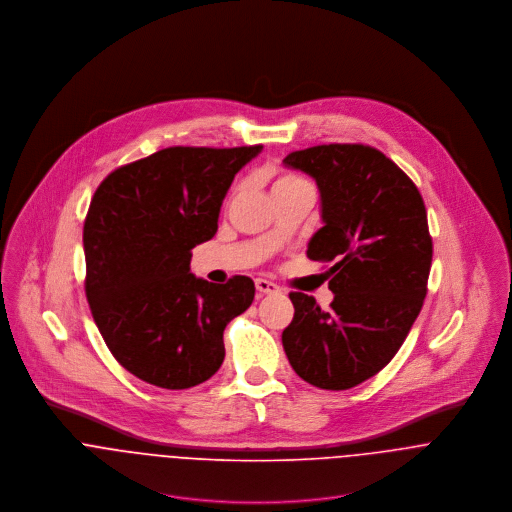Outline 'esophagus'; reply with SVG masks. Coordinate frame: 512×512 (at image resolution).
<instances>
[{"instance_id": "34e87169", "label": "esophagus", "mask_w": 512, "mask_h": 512, "mask_svg": "<svg viewBox=\"0 0 512 512\" xmlns=\"http://www.w3.org/2000/svg\"><path fill=\"white\" fill-rule=\"evenodd\" d=\"M256 290L260 293L280 292V288H278L274 282H268V280H264V278H258V280H256Z\"/></svg>"}]
</instances>
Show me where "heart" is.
Instances as JSON below:
<instances>
[{"label": "heart", "instance_id": "obj_1", "mask_svg": "<svg viewBox=\"0 0 512 512\" xmlns=\"http://www.w3.org/2000/svg\"><path fill=\"white\" fill-rule=\"evenodd\" d=\"M301 183H305L303 179H299V177H295V175H280L276 181H274V185H272V193H276V191H284V189H292V187H297V185H301Z\"/></svg>", "mask_w": 512, "mask_h": 512}]
</instances>
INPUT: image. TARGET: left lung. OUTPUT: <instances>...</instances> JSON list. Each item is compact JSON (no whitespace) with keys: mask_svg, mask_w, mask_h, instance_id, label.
<instances>
[{"mask_svg":"<svg viewBox=\"0 0 512 512\" xmlns=\"http://www.w3.org/2000/svg\"><path fill=\"white\" fill-rule=\"evenodd\" d=\"M284 165L315 179L323 226L307 258L325 272L333 301L290 293L282 333L293 370L323 390H347L392 361L428 292L432 236L418 187L382 151L329 144L293 151Z\"/></svg>","mask_w":512,"mask_h":512,"instance_id":"left-lung-1","label":"left lung"}]
</instances>
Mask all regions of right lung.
<instances>
[{"label":"right lung","mask_w":512,"mask_h":512,"mask_svg":"<svg viewBox=\"0 0 512 512\" xmlns=\"http://www.w3.org/2000/svg\"><path fill=\"white\" fill-rule=\"evenodd\" d=\"M262 146L167 147L118 167L84 220L86 299L114 359L140 380L183 390L224 361V327L254 299V282L191 274V250L219 228L234 175Z\"/></svg>","instance_id":"right-lung-1"}]
</instances>
